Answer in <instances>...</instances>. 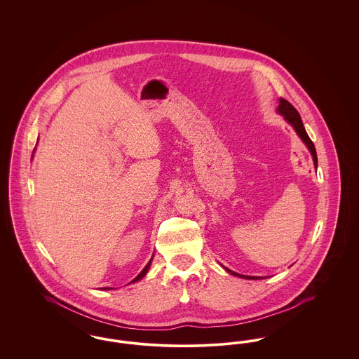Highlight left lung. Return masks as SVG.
I'll return each mask as SVG.
<instances>
[{"label":"left lung","instance_id":"8db88e82","mask_svg":"<svg viewBox=\"0 0 359 359\" xmlns=\"http://www.w3.org/2000/svg\"><path fill=\"white\" fill-rule=\"evenodd\" d=\"M278 113H280V114H283V116L285 117V120L290 122V125L294 128V130L297 132V135H299L300 138L306 142V145H307L309 152L312 154L313 164H315V167H316V165H318L316 149H315L313 142L311 141V138H309V136L307 135V132H306V129H304V125H303V121H302V117H300L299 111H297V110H296V109H294V107H293L288 101H285L284 98H281V100H280V106H278ZM226 271H227L229 273L234 274V276H238V277H243V278H249V280H259V278H262V277L242 276V274L231 272V271H230V269H227V268H226Z\"/></svg>","mask_w":359,"mask_h":359}]
</instances>
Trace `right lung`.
Instances as JSON below:
<instances>
[{
    "mask_svg": "<svg viewBox=\"0 0 359 359\" xmlns=\"http://www.w3.org/2000/svg\"><path fill=\"white\" fill-rule=\"evenodd\" d=\"M151 262H152V259H151V261H149V262L147 264V266H145V268H144V269L141 271V273L138 274V276H137L136 278H135V280H133L132 283H135V281H138V280H141V278H142V277H144V276L147 274V272H148V269H149V266H151ZM103 290H104V288H103ZM106 290H107V288H106ZM109 290H110V288H109Z\"/></svg>",
    "mask_w": 359,
    "mask_h": 359,
    "instance_id": "obj_1",
    "label": "right lung"
}]
</instances>
